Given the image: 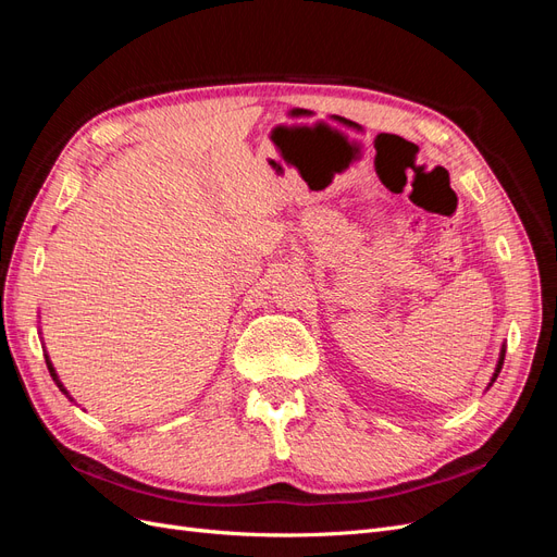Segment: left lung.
<instances>
[{"label": "left lung", "mask_w": 557, "mask_h": 557, "mask_svg": "<svg viewBox=\"0 0 557 557\" xmlns=\"http://www.w3.org/2000/svg\"><path fill=\"white\" fill-rule=\"evenodd\" d=\"M502 362H504V350H502V360H499V364H497V372H495V379H497V374H499V369H502ZM493 379V381H495Z\"/></svg>", "instance_id": "left-lung-1"}]
</instances>
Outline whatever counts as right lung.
Wrapping results in <instances>:
<instances>
[{"instance_id": "1", "label": "right lung", "mask_w": 557, "mask_h": 557, "mask_svg": "<svg viewBox=\"0 0 557 557\" xmlns=\"http://www.w3.org/2000/svg\"><path fill=\"white\" fill-rule=\"evenodd\" d=\"M46 364H48V372H50V376H53V379L58 381V374H55V369H53V367H50V362H48V360H46ZM58 385H60V383H58ZM60 391H64V387H62V385H60ZM64 393H66V391H64Z\"/></svg>"}]
</instances>
